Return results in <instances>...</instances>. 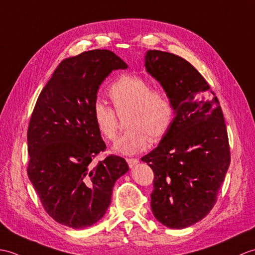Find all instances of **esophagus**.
<instances>
[{"label":"esophagus","instance_id":"34e87169","mask_svg":"<svg viewBox=\"0 0 255 255\" xmlns=\"http://www.w3.org/2000/svg\"><path fill=\"white\" fill-rule=\"evenodd\" d=\"M128 163L129 168H133L134 166H136L138 163V159H136V158H128V159H127Z\"/></svg>","mask_w":255,"mask_h":255}]
</instances>
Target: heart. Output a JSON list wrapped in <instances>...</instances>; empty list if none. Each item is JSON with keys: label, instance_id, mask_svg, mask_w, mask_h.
<instances>
[{"label": "heart", "instance_id": "heart-1", "mask_svg": "<svg viewBox=\"0 0 255 255\" xmlns=\"http://www.w3.org/2000/svg\"><path fill=\"white\" fill-rule=\"evenodd\" d=\"M108 96L118 115L128 111V129L113 146L116 152L137 154L148 146L149 138L152 142L159 140L170 128L175 116L171 96L163 90H154L152 85L144 78L124 75L111 85ZM115 113L100 100L93 106L94 123L107 140H115L117 137L118 117Z\"/></svg>", "mask_w": 255, "mask_h": 255}]
</instances>
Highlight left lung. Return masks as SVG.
Returning a JSON list of instances; mask_svg holds the SVG:
<instances>
[{
  "label": "left lung",
  "mask_w": 255,
  "mask_h": 255,
  "mask_svg": "<svg viewBox=\"0 0 255 255\" xmlns=\"http://www.w3.org/2000/svg\"><path fill=\"white\" fill-rule=\"evenodd\" d=\"M145 66L175 107L169 131L142 157L154 171L151 211L166 227L183 229L204 218L217 201L230 165L227 128L218 98L188 61L148 50Z\"/></svg>",
  "instance_id": "1"
}]
</instances>
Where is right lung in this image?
<instances>
[{
    "label": "right lung",
    "mask_w": 255,
    "mask_h": 255,
    "mask_svg": "<svg viewBox=\"0 0 255 255\" xmlns=\"http://www.w3.org/2000/svg\"><path fill=\"white\" fill-rule=\"evenodd\" d=\"M127 63L109 50L86 51L61 62L39 95L27 132L28 178L56 223L74 229L104 217L126 159L94 162L106 144L93 120L99 86Z\"/></svg>",
    "instance_id": "obj_1"
}]
</instances>
